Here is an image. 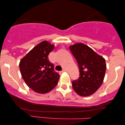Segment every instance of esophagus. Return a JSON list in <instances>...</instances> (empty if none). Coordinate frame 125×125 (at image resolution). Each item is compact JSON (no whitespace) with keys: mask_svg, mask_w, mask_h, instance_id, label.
Wrapping results in <instances>:
<instances>
[{"mask_svg":"<svg viewBox=\"0 0 125 125\" xmlns=\"http://www.w3.org/2000/svg\"><path fill=\"white\" fill-rule=\"evenodd\" d=\"M66 71V69H63V71H62V72H65Z\"/></svg>","mask_w":125,"mask_h":125,"instance_id":"1","label":"esophagus"}]
</instances>
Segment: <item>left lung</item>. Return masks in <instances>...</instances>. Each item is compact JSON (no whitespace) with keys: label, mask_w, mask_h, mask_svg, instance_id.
<instances>
[{"label":"left lung","mask_w":125,"mask_h":125,"mask_svg":"<svg viewBox=\"0 0 125 125\" xmlns=\"http://www.w3.org/2000/svg\"><path fill=\"white\" fill-rule=\"evenodd\" d=\"M78 63L80 77L72 82V87L81 96L92 95L104 82L106 69L105 59L86 44L77 43L69 46Z\"/></svg>","instance_id":"1"}]
</instances>
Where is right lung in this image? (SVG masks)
I'll use <instances>...</instances> for the list:
<instances>
[{
  "label": "right lung",
  "mask_w": 125,
  "mask_h": 125,
  "mask_svg": "<svg viewBox=\"0 0 125 125\" xmlns=\"http://www.w3.org/2000/svg\"><path fill=\"white\" fill-rule=\"evenodd\" d=\"M54 45L44 41L35 46L21 60V73L28 86L35 92L44 94L49 92L58 84L60 75L54 72L53 64L48 55Z\"/></svg>",
  "instance_id": "right-lung-1"
}]
</instances>
